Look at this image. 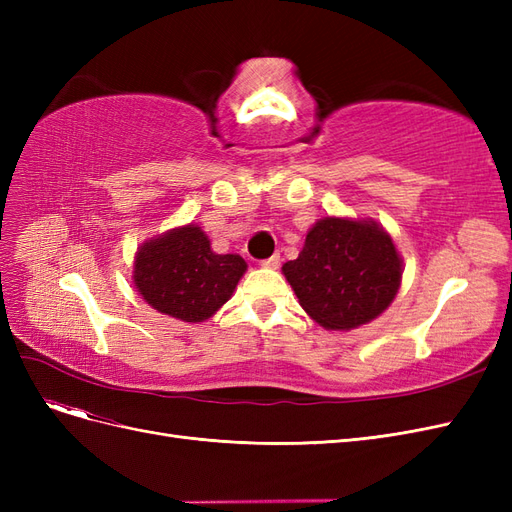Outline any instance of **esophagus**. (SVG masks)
Listing matches in <instances>:
<instances>
[{
    "label": "esophagus",
    "instance_id": "esophagus-1",
    "mask_svg": "<svg viewBox=\"0 0 512 512\" xmlns=\"http://www.w3.org/2000/svg\"><path fill=\"white\" fill-rule=\"evenodd\" d=\"M260 265L267 267V269H277V267H280V254H273L269 258H265L260 262Z\"/></svg>",
    "mask_w": 512,
    "mask_h": 512
}]
</instances>
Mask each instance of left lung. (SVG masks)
<instances>
[{
  "label": "left lung",
  "instance_id": "8db88e82",
  "mask_svg": "<svg viewBox=\"0 0 512 512\" xmlns=\"http://www.w3.org/2000/svg\"><path fill=\"white\" fill-rule=\"evenodd\" d=\"M301 307L320 327L356 329L391 305L401 284L393 239L376 222L324 218L297 260L282 267Z\"/></svg>",
  "mask_w": 512,
  "mask_h": 512
}]
</instances>
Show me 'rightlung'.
Returning <instances> with one entry per match:
<instances>
[{
	"instance_id": "right-lung-1",
	"label": "right lung",
	"mask_w": 512,
	"mask_h": 512,
	"mask_svg": "<svg viewBox=\"0 0 512 512\" xmlns=\"http://www.w3.org/2000/svg\"><path fill=\"white\" fill-rule=\"evenodd\" d=\"M245 269L241 256L215 254L205 232L190 224L138 250L134 284L158 312L183 322H203L232 297Z\"/></svg>"
}]
</instances>
